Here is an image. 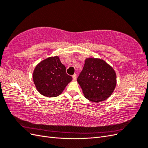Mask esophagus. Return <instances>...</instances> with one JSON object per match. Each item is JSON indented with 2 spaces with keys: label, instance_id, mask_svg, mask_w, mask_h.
<instances>
[{
  "label": "esophagus",
  "instance_id": "1",
  "mask_svg": "<svg viewBox=\"0 0 148 148\" xmlns=\"http://www.w3.org/2000/svg\"><path fill=\"white\" fill-rule=\"evenodd\" d=\"M72 78H73V81H75V80L77 79V75H76V74H74V75L72 76Z\"/></svg>",
  "mask_w": 148,
  "mask_h": 148
}]
</instances>
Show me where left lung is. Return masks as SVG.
I'll return each mask as SVG.
<instances>
[{
	"label": "left lung",
	"instance_id": "8db88e82",
	"mask_svg": "<svg viewBox=\"0 0 148 148\" xmlns=\"http://www.w3.org/2000/svg\"><path fill=\"white\" fill-rule=\"evenodd\" d=\"M77 82L86 99L99 102L109 98L114 92L117 76L112 67L104 60L86 58Z\"/></svg>",
	"mask_w": 148,
	"mask_h": 148
}]
</instances>
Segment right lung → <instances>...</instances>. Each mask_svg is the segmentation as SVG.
<instances>
[{"mask_svg": "<svg viewBox=\"0 0 148 148\" xmlns=\"http://www.w3.org/2000/svg\"><path fill=\"white\" fill-rule=\"evenodd\" d=\"M33 82L38 91L48 97H56L64 91L72 77L66 73V67L58 56L40 62L33 73Z\"/></svg>", "mask_w": 148, "mask_h": 148, "instance_id": "right-lung-1", "label": "right lung"}]
</instances>
